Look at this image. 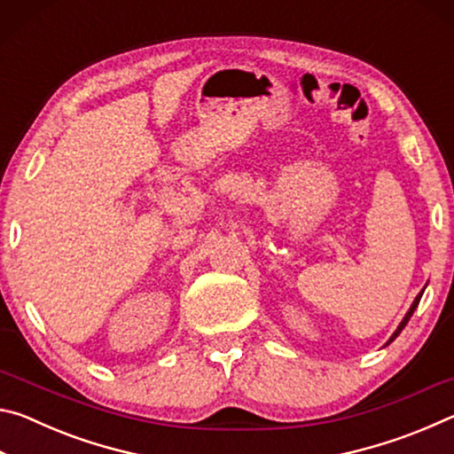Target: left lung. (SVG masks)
Wrapping results in <instances>:
<instances>
[{"mask_svg": "<svg viewBox=\"0 0 454 454\" xmlns=\"http://www.w3.org/2000/svg\"><path fill=\"white\" fill-rule=\"evenodd\" d=\"M422 292H425V290H422ZM422 292H420V294H419L417 298H414V302H412V306H411V309H409V312H406V317L403 318V322H401V325H398V328L395 330V334L388 338V342H387V344H390V342H393V340H395V338H396L398 334H401V333H403V328L406 326V322H409V320H411V317H412V312H414V310H417V306H419V302H420V296H422Z\"/></svg>", "mask_w": 454, "mask_h": 454, "instance_id": "1", "label": "left lung"}]
</instances>
